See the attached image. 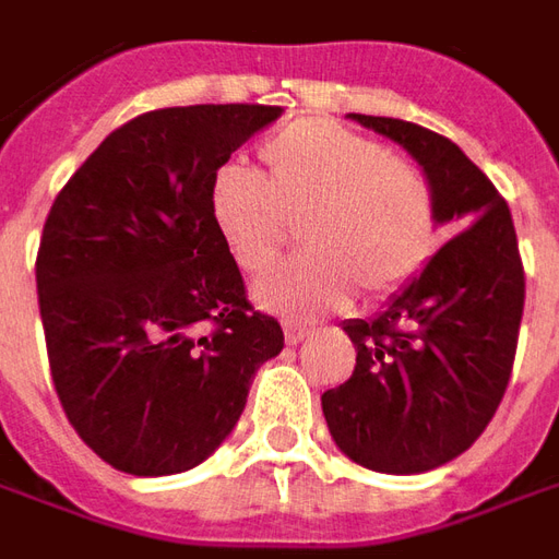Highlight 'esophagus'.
Masks as SVG:
<instances>
[{"mask_svg":"<svg viewBox=\"0 0 559 559\" xmlns=\"http://www.w3.org/2000/svg\"><path fill=\"white\" fill-rule=\"evenodd\" d=\"M308 332H311V329L302 326V323H293V320L284 323V341H287V344H299V341L308 338Z\"/></svg>","mask_w":559,"mask_h":559,"instance_id":"esophagus-1","label":"esophagus"}]
</instances>
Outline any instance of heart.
I'll list each match as a JSON object with an SVG mask.
<instances>
[{"mask_svg":"<svg viewBox=\"0 0 559 559\" xmlns=\"http://www.w3.org/2000/svg\"><path fill=\"white\" fill-rule=\"evenodd\" d=\"M263 179L227 164L209 188V215L236 266L266 272L302 224V248L260 281L266 311L317 317L353 287L386 299L407 287L437 248V200L428 176L383 143L332 119H302L260 146Z\"/></svg>","mask_w":559,"mask_h":559,"instance_id":"heart-1","label":"heart"}]
</instances>
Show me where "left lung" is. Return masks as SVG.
Instances as JSON below:
<instances>
[{
  "label": "left lung",
  "instance_id": "obj_1",
  "mask_svg": "<svg viewBox=\"0 0 559 559\" xmlns=\"http://www.w3.org/2000/svg\"><path fill=\"white\" fill-rule=\"evenodd\" d=\"M350 119L419 160L437 224L455 230L386 311L344 323L356 368L323 392L341 452L407 476L467 452L500 407L524 314V263L506 200L452 140L389 116Z\"/></svg>",
  "mask_w": 559,
  "mask_h": 559
}]
</instances>
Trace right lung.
Segmentation results:
<instances>
[{"label": "right lung", "instance_id": "add662e5", "mask_svg": "<svg viewBox=\"0 0 559 559\" xmlns=\"http://www.w3.org/2000/svg\"><path fill=\"white\" fill-rule=\"evenodd\" d=\"M269 104L164 107L131 119L56 194L35 260L56 395L80 440L131 476L206 461L278 356L209 215V188Z\"/></svg>", "mask_w": 559, "mask_h": 559}]
</instances>
